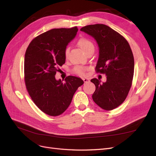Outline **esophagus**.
Listing matches in <instances>:
<instances>
[{
  "instance_id": "1",
  "label": "esophagus",
  "mask_w": 156,
  "mask_h": 156,
  "mask_svg": "<svg viewBox=\"0 0 156 156\" xmlns=\"http://www.w3.org/2000/svg\"><path fill=\"white\" fill-rule=\"evenodd\" d=\"M83 80L84 83H88L90 81V79L88 78H83Z\"/></svg>"
}]
</instances>
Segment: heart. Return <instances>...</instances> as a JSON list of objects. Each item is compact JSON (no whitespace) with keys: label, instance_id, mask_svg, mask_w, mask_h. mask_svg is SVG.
<instances>
[{"label":"heart","instance_id":"b5f03b06","mask_svg":"<svg viewBox=\"0 0 156 156\" xmlns=\"http://www.w3.org/2000/svg\"><path fill=\"white\" fill-rule=\"evenodd\" d=\"M79 47L80 48L84 53H87V52L92 49H94V45L92 42L87 38H81L78 41L77 43ZM69 53V48H67L64 51V55L66 57H67ZM73 72L76 74H78L79 75H84L86 73V68H84L81 66H76L73 69Z\"/></svg>","mask_w":156,"mask_h":156}]
</instances>
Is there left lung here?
Returning a JSON list of instances; mask_svg holds the SVG:
<instances>
[{"instance_id":"8db88e82","label":"left lung","mask_w":156,"mask_h":156,"mask_svg":"<svg viewBox=\"0 0 156 156\" xmlns=\"http://www.w3.org/2000/svg\"><path fill=\"white\" fill-rule=\"evenodd\" d=\"M81 30L97 42L99 57L96 70L107 76L104 83L91 79L96 86L93 100L103 109H114L124 101L131 86L134 58L130 46L123 36L105 25H87Z\"/></svg>"}]
</instances>
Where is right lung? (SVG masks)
Listing matches in <instances>:
<instances>
[{
  "instance_id": "right-lung-1",
  "label": "right lung",
  "mask_w": 156,
  "mask_h": 156,
  "mask_svg": "<svg viewBox=\"0 0 156 156\" xmlns=\"http://www.w3.org/2000/svg\"><path fill=\"white\" fill-rule=\"evenodd\" d=\"M78 29H53L39 35L27 48L25 55V81L27 91L40 109L49 116H58L67 109L77 88L84 81L68 76L56 80L58 67L65 63L64 51Z\"/></svg>"
}]
</instances>
